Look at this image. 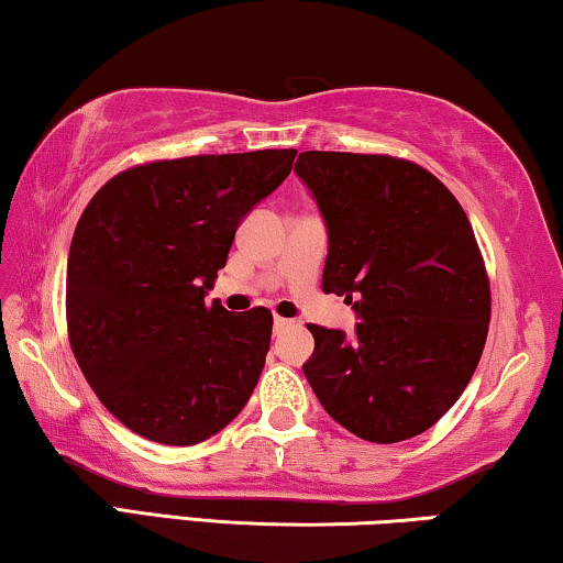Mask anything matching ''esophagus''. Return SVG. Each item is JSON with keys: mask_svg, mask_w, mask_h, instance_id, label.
<instances>
[{"mask_svg": "<svg viewBox=\"0 0 563 563\" xmlns=\"http://www.w3.org/2000/svg\"><path fill=\"white\" fill-rule=\"evenodd\" d=\"M273 325H275V333H280V331H285V329H290L292 321H290V318L275 316V318H273Z\"/></svg>", "mask_w": 563, "mask_h": 563, "instance_id": "obj_1", "label": "esophagus"}]
</instances>
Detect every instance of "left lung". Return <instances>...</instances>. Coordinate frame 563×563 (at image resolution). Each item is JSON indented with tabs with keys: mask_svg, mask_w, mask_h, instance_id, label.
I'll use <instances>...</instances> for the list:
<instances>
[{
	"mask_svg": "<svg viewBox=\"0 0 563 563\" xmlns=\"http://www.w3.org/2000/svg\"><path fill=\"white\" fill-rule=\"evenodd\" d=\"M296 174L329 232L323 290L358 318L351 335L308 325L310 389L356 438L422 434L465 391L488 335L490 285L465 209L405 158L303 151Z\"/></svg>",
	"mask_w": 563,
	"mask_h": 563,
	"instance_id": "8db88e82",
	"label": "left lung"
}]
</instances>
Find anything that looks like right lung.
I'll list each match as a JSON object with an SVG mask.
<instances>
[{
	"instance_id": "1",
	"label": "right lung",
	"mask_w": 563,
	"mask_h": 563,
	"mask_svg": "<svg viewBox=\"0 0 563 563\" xmlns=\"http://www.w3.org/2000/svg\"><path fill=\"white\" fill-rule=\"evenodd\" d=\"M296 148L187 156L98 189L67 255V335L103 407L141 438L187 448L247 405L273 313L207 306L234 232L292 169Z\"/></svg>"
}]
</instances>
